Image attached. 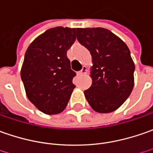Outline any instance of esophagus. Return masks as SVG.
Here are the masks:
<instances>
[{"label": "esophagus", "mask_w": 153, "mask_h": 153, "mask_svg": "<svg viewBox=\"0 0 153 153\" xmlns=\"http://www.w3.org/2000/svg\"><path fill=\"white\" fill-rule=\"evenodd\" d=\"M86 73H87V68H85V67H84V68H82V70H80V71L77 73V74H78V75H83V74H86Z\"/></svg>", "instance_id": "obj_1"}]
</instances>
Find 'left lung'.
<instances>
[{"label":"left lung","instance_id":"8db88e82","mask_svg":"<svg viewBox=\"0 0 153 153\" xmlns=\"http://www.w3.org/2000/svg\"><path fill=\"white\" fill-rule=\"evenodd\" d=\"M77 40L91 52L92 85L85 91L97 113H111L129 97L134 87V64L123 40L104 28L76 29Z\"/></svg>","mask_w":153,"mask_h":153}]
</instances>
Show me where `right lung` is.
<instances>
[{"mask_svg":"<svg viewBox=\"0 0 153 153\" xmlns=\"http://www.w3.org/2000/svg\"><path fill=\"white\" fill-rule=\"evenodd\" d=\"M75 29L56 27L39 35L24 56L21 79L27 97L40 112L62 113L75 85L67 51L75 41Z\"/></svg>","mask_w":153,"mask_h":153,"instance_id":"1","label":"right lung"}]
</instances>
